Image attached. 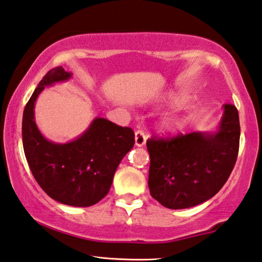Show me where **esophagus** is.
<instances>
[{"label": "esophagus", "mask_w": 262, "mask_h": 262, "mask_svg": "<svg viewBox=\"0 0 262 262\" xmlns=\"http://www.w3.org/2000/svg\"><path fill=\"white\" fill-rule=\"evenodd\" d=\"M146 139H147V137H146L143 131L138 130L135 134V144L136 146H138V147H143L146 144Z\"/></svg>", "instance_id": "34e87169"}]
</instances>
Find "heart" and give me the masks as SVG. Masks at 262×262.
Returning a JSON list of instances; mask_svg holds the SVG:
<instances>
[{"instance_id": "obj_1", "label": "heart", "mask_w": 262, "mask_h": 262, "mask_svg": "<svg viewBox=\"0 0 262 262\" xmlns=\"http://www.w3.org/2000/svg\"><path fill=\"white\" fill-rule=\"evenodd\" d=\"M175 101H181V98H173ZM180 125V121H177V119H172V118H169L166 119V121H163L161 124V128L164 132H172L175 131L176 128Z\"/></svg>"}]
</instances>
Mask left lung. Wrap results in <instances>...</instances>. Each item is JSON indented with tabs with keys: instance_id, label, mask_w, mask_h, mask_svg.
<instances>
[{
	"instance_id": "obj_1",
	"label": "left lung",
	"mask_w": 262,
	"mask_h": 262,
	"mask_svg": "<svg viewBox=\"0 0 262 262\" xmlns=\"http://www.w3.org/2000/svg\"><path fill=\"white\" fill-rule=\"evenodd\" d=\"M239 137L237 108L223 104L215 131L147 140L150 195L170 209L190 208L213 198L235 167Z\"/></svg>"
}]
</instances>
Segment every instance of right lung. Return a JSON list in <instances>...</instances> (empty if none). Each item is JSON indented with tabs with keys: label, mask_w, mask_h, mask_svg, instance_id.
<instances>
[{
	"label": "right lung",
	"mask_w": 262,
	"mask_h": 262,
	"mask_svg": "<svg viewBox=\"0 0 262 262\" xmlns=\"http://www.w3.org/2000/svg\"><path fill=\"white\" fill-rule=\"evenodd\" d=\"M62 67L48 71L34 90L23 114V146L32 173L50 198L73 207H89L104 198L115 171L135 145V134L102 117L68 143H54L35 122V101L45 87L70 79Z\"/></svg>",
	"instance_id": "right-lung-1"
}]
</instances>
